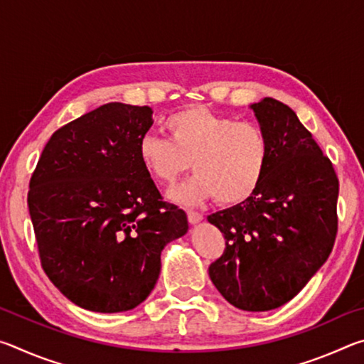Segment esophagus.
Returning <instances> with one entry per match:
<instances>
[{
	"label": "esophagus",
	"mask_w": 364,
	"mask_h": 364,
	"mask_svg": "<svg viewBox=\"0 0 364 364\" xmlns=\"http://www.w3.org/2000/svg\"><path fill=\"white\" fill-rule=\"evenodd\" d=\"M202 218H204V215H202V213L196 212V210H188V220H189V223L196 225V223H199V221H202Z\"/></svg>",
	"instance_id": "esophagus-1"
}]
</instances>
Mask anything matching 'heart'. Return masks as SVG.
Instances as JSON below:
<instances>
[{
	"instance_id": "b5f03b06",
	"label": "heart",
	"mask_w": 364,
	"mask_h": 364,
	"mask_svg": "<svg viewBox=\"0 0 364 364\" xmlns=\"http://www.w3.org/2000/svg\"><path fill=\"white\" fill-rule=\"evenodd\" d=\"M167 138L144 134L139 162L154 181L173 186L193 165L196 176L171 197L181 204L217 199L221 205L242 204L267 175L271 147L260 125L237 122L202 106H191L165 120Z\"/></svg>"
}]
</instances>
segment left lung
<instances>
[{
    "instance_id": "obj_1",
    "label": "left lung",
    "mask_w": 364,
    "mask_h": 364,
    "mask_svg": "<svg viewBox=\"0 0 364 364\" xmlns=\"http://www.w3.org/2000/svg\"><path fill=\"white\" fill-rule=\"evenodd\" d=\"M252 109L269 139L268 170L250 199L208 215L225 236L208 274L231 305L268 311L292 300L328 260L338 178L291 107L264 97Z\"/></svg>"
}]
</instances>
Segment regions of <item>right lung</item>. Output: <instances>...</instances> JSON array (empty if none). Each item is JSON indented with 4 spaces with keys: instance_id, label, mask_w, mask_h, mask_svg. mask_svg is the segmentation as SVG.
Wrapping results in <instances>:
<instances>
[{
    "instance_id": "add662e5",
    "label": "right lung",
    "mask_w": 364,
    "mask_h": 364,
    "mask_svg": "<svg viewBox=\"0 0 364 364\" xmlns=\"http://www.w3.org/2000/svg\"><path fill=\"white\" fill-rule=\"evenodd\" d=\"M152 109L109 102L60 127L30 178L43 271L73 304L119 313L156 286L160 252L188 231L138 157Z\"/></svg>"
}]
</instances>
